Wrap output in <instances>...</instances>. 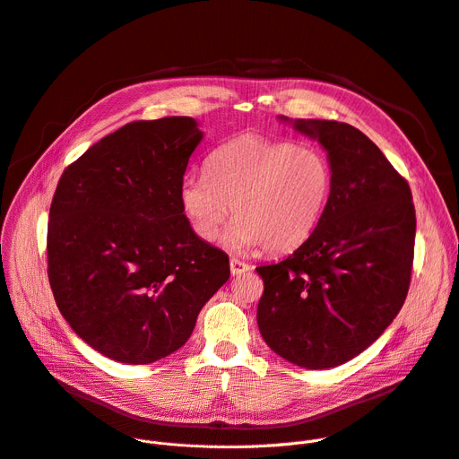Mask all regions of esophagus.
<instances>
[{
  "label": "esophagus",
  "mask_w": 459,
  "mask_h": 459,
  "mask_svg": "<svg viewBox=\"0 0 459 459\" xmlns=\"http://www.w3.org/2000/svg\"><path fill=\"white\" fill-rule=\"evenodd\" d=\"M247 271H250V265L245 264V261H241L238 257L230 259V273H232V276H239V274H243Z\"/></svg>",
  "instance_id": "obj_1"
}]
</instances>
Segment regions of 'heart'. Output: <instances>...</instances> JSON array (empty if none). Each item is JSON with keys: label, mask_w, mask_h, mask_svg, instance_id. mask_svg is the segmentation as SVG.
Returning a JSON list of instances; mask_svg holds the SVG:
<instances>
[{"label": "heart", "mask_w": 459, "mask_h": 459, "mask_svg": "<svg viewBox=\"0 0 459 459\" xmlns=\"http://www.w3.org/2000/svg\"><path fill=\"white\" fill-rule=\"evenodd\" d=\"M333 190L334 172L321 151L243 134L209 156L207 172L181 179L179 204L204 241H212L232 212L229 247L283 254L316 232Z\"/></svg>", "instance_id": "obj_1"}]
</instances>
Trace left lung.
I'll return each mask as SVG.
<instances>
[{
  "instance_id": "8db88e82",
  "label": "left lung",
  "mask_w": 459,
  "mask_h": 459,
  "mask_svg": "<svg viewBox=\"0 0 459 459\" xmlns=\"http://www.w3.org/2000/svg\"><path fill=\"white\" fill-rule=\"evenodd\" d=\"M329 152L334 190L316 232L264 278L257 326L305 368L338 367L370 347L405 303L416 238L407 179L356 126L296 121Z\"/></svg>"
}]
</instances>
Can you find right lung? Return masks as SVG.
<instances>
[{
	"label": "right lung",
	"mask_w": 459,
	"mask_h": 459,
	"mask_svg": "<svg viewBox=\"0 0 459 459\" xmlns=\"http://www.w3.org/2000/svg\"><path fill=\"white\" fill-rule=\"evenodd\" d=\"M204 134L186 116L126 123L63 170L48 214L47 274L63 317L103 356L147 365L190 338L229 280V255L179 204Z\"/></svg>",
	"instance_id": "obj_1"
}]
</instances>
